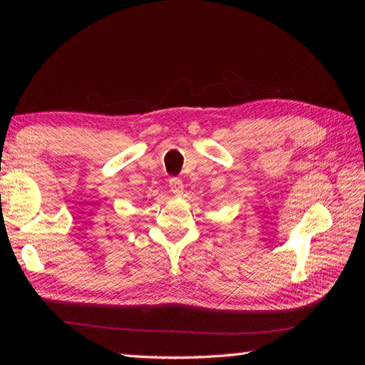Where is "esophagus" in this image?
I'll list each match as a JSON object with an SVG mask.
<instances>
[{
    "label": "esophagus",
    "instance_id": "34e87169",
    "mask_svg": "<svg viewBox=\"0 0 365 365\" xmlns=\"http://www.w3.org/2000/svg\"><path fill=\"white\" fill-rule=\"evenodd\" d=\"M169 187H170V191L175 192V195H180L183 185H182L180 178L173 177V178H169Z\"/></svg>",
    "mask_w": 365,
    "mask_h": 365
}]
</instances>
